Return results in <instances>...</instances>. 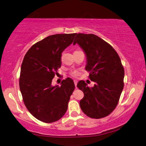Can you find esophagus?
<instances>
[{
    "label": "esophagus",
    "instance_id": "obj_1",
    "mask_svg": "<svg viewBox=\"0 0 146 146\" xmlns=\"http://www.w3.org/2000/svg\"><path fill=\"white\" fill-rule=\"evenodd\" d=\"M77 82H78V81H77V80H74V84H75V87H76V88H77Z\"/></svg>",
    "mask_w": 146,
    "mask_h": 146
}]
</instances>
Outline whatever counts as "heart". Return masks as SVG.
Returning <instances> with one entry per match:
<instances>
[{
	"label": "heart",
	"instance_id": "b5f03b06",
	"mask_svg": "<svg viewBox=\"0 0 146 146\" xmlns=\"http://www.w3.org/2000/svg\"><path fill=\"white\" fill-rule=\"evenodd\" d=\"M71 75L73 77H76L77 76V72H73V73H71Z\"/></svg>",
	"mask_w": 146,
	"mask_h": 146
}]
</instances>
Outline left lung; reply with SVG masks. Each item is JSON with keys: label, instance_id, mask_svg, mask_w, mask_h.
<instances>
[{"label": "left lung", "instance_id": "obj_1", "mask_svg": "<svg viewBox=\"0 0 146 146\" xmlns=\"http://www.w3.org/2000/svg\"><path fill=\"white\" fill-rule=\"evenodd\" d=\"M76 43L86 53V70L96 83L90 88L84 80L78 82L77 88L84 93L80 108L91 118L107 116L116 107L124 86L125 72L120 58L109 43L95 34H78L73 45Z\"/></svg>", "mask_w": 146, "mask_h": 146}]
</instances>
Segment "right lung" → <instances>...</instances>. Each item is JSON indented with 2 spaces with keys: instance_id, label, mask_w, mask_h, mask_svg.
Wrapping results in <instances>:
<instances>
[{
  "instance_id": "right-lung-1",
  "label": "right lung",
  "mask_w": 146,
  "mask_h": 146,
  "mask_svg": "<svg viewBox=\"0 0 146 146\" xmlns=\"http://www.w3.org/2000/svg\"><path fill=\"white\" fill-rule=\"evenodd\" d=\"M76 33L54 34L36 43L28 50L22 62L19 88L30 113L45 123L62 117L68 110L75 90L71 78L61 86H52V78L60 68L62 53L73 43Z\"/></svg>"
}]
</instances>
